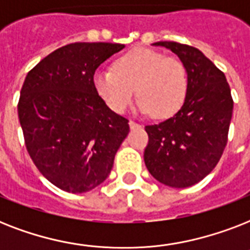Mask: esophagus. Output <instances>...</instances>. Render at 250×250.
Masks as SVG:
<instances>
[{
    "label": "esophagus",
    "mask_w": 250,
    "mask_h": 250,
    "mask_svg": "<svg viewBox=\"0 0 250 250\" xmlns=\"http://www.w3.org/2000/svg\"><path fill=\"white\" fill-rule=\"evenodd\" d=\"M128 125H129V127H131V128H140V127H141V125H139V123H136V122H135V121H129V123H128Z\"/></svg>",
    "instance_id": "obj_1"
}]
</instances>
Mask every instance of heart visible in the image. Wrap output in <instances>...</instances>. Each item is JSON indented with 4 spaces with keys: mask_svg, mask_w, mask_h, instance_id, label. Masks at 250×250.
<instances>
[{
    "mask_svg": "<svg viewBox=\"0 0 250 250\" xmlns=\"http://www.w3.org/2000/svg\"><path fill=\"white\" fill-rule=\"evenodd\" d=\"M93 85L102 101L115 113L128 109L136 88L141 113L153 111L156 118H168L186 101L188 74L176 57L136 48L119 57L114 68L98 70Z\"/></svg>",
    "mask_w": 250,
    "mask_h": 250,
    "instance_id": "1",
    "label": "heart"
}]
</instances>
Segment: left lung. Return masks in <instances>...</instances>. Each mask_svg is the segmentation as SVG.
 I'll return each instance as SVG.
<instances>
[{
    "label": "left lung",
    "instance_id": "1",
    "mask_svg": "<svg viewBox=\"0 0 250 250\" xmlns=\"http://www.w3.org/2000/svg\"><path fill=\"white\" fill-rule=\"evenodd\" d=\"M156 46L170 49L188 74L186 101L174 117L145 125L149 141L146 168L165 186L187 188L209 175L229 140L233 100L225 74L198 49L174 41Z\"/></svg>",
    "mask_w": 250,
    "mask_h": 250
}]
</instances>
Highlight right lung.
Listing matches in <instances>:
<instances>
[{"label":"right lung","instance_id":"add662e5","mask_svg":"<svg viewBox=\"0 0 250 250\" xmlns=\"http://www.w3.org/2000/svg\"><path fill=\"white\" fill-rule=\"evenodd\" d=\"M123 44L74 42L41 60L25 76L18 117L27 152L49 182L83 193L100 186L129 132L93 85L97 67Z\"/></svg>","mask_w":250,"mask_h":250}]
</instances>
